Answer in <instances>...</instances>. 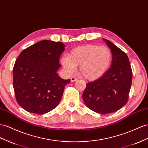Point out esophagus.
<instances>
[{"mask_svg":"<svg viewBox=\"0 0 148 148\" xmlns=\"http://www.w3.org/2000/svg\"><path fill=\"white\" fill-rule=\"evenodd\" d=\"M70 80L71 82H76L77 80V78H76L75 77H71V78H70Z\"/></svg>","mask_w":148,"mask_h":148,"instance_id":"1","label":"esophagus"}]
</instances>
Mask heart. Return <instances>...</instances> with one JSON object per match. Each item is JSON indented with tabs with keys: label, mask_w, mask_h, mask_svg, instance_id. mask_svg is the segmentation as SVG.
<instances>
[{
	"label": "heart",
	"mask_w": 148,
	"mask_h": 148,
	"mask_svg": "<svg viewBox=\"0 0 148 148\" xmlns=\"http://www.w3.org/2000/svg\"><path fill=\"white\" fill-rule=\"evenodd\" d=\"M112 60V53L106 46L88 44L76 47L69 57L61 59L63 68L72 73L79 66V74L88 80H95L106 73Z\"/></svg>",
	"instance_id": "heart-1"
}]
</instances>
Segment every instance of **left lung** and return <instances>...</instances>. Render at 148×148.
<instances>
[{
  "label": "left lung",
  "mask_w": 148,
  "mask_h": 148,
  "mask_svg": "<svg viewBox=\"0 0 148 148\" xmlns=\"http://www.w3.org/2000/svg\"><path fill=\"white\" fill-rule=\"evenodd\" d=\"M103 40L112 53L111 66L102 77L86 84L82 97L90 110L99 114H108L127 103L133 75L127 55L112 42Z\"/></svg>",
  "instance_id": "8db88e82"
}]
</instances>
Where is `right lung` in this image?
<instances>
[{"instance_id":"1","label":"right lung","mask_w":148,"mask_h":148,"mask_svg":"<svg viewBox=\"0 0 148 148\" xmlns=\"http://www.w3.org/2000/svg\"><path fill=\"white\" fill-rule=\"evenodd\" d=\"M65 45L43 40L23 50L13 69V86L18 105L28 112L45 114L54 109L66 84L57 71Z\"/></svg>"}]
</instances>
